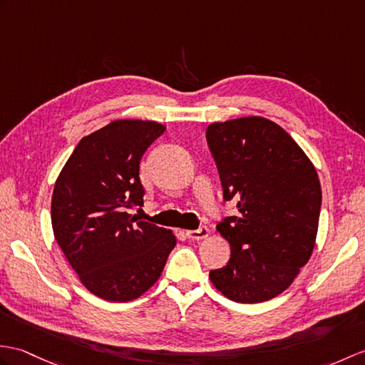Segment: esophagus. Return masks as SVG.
Returning <instances> with one entry per match:
<instances>
[{
  "mask_svg": "<svg viewBox=\"0 0 365 365\" xmlns=\"http://www.w3.org/2000/svg\"><path fill=\"white\" fill-rule=\"evenodd\" d=\"M208 235H210V230H208L207 227H200V228H197V230H188V232H186V236H188V238L192 240V241L205 240V238H208Z\"/></svg>",
  "mask_w": 365,
  "mask_h": 365,
  "instance_id": "1",
  "label": "esophagus"
}]
</instances>
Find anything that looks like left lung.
<instances>
[{
    "mask_svg": "<svg viewBox=\"0 0 365 365\" xmlns=\"http://www.w3.org/2000/svg\"><path fill=\"white\" fill-rule=\"evenodd\" d=\"M207 140L224 199L238 208L217 224L232 255L210 270L211 283L238 303L274 299L314 250L322 203L316 168L283 127L262 116L210 124Z\"/></svg>",
    "mask_w": 365,
    "mask_h": 365,
    "instance_id": "obj_1",
    "label": "left lung"
}]
</instances>
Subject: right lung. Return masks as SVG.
Masks as SVG:
<instances>
[{"instance_id":"1","label":"right lung","mask_w":365,"mask_h":365,"mask_svg":"<svg viewBox=\"0 0 365 365\" xmlns=\"http://www.w3.org/2000/svg\"><path fill=\"white\" fill-rule=\"evenodd\" d=\"M165 130L155 121L115 120L79 141L56 180V241L81 283L107 302L148 292L177 244L173 230L130 215L144 202L141 157Z\"/></svg>"}]
</instances>
